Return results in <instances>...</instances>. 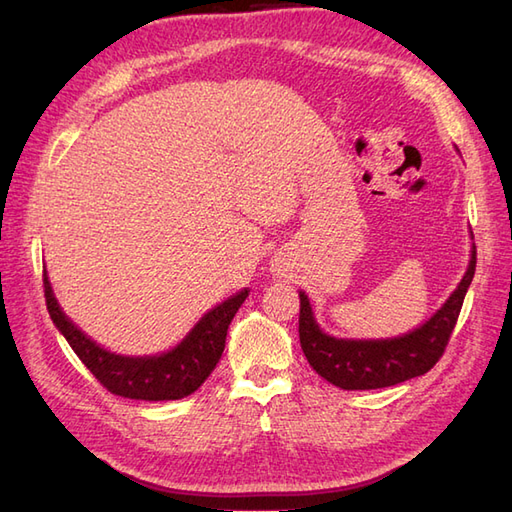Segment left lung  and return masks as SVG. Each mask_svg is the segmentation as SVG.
I'll list each match as a JSON object with an SVG mask.
<instances>
[{
    "label": "left lung",
    "instance_id": "8db88e82",
    "mask_svg": "<svg viewBox=\"0 0 512 512\" xmlns=\"http://www.w3.org/2000/svg\"><path fill=\"white\" fill-rule=\"evenodd\" d=\"M473 273L476 245L471 247L469 267L456 291L423 326L404 336L378 341L334 339L326 334L313 317L306 293L299 291V343L304 356L321 378L345 391L384 389L423 376L445 352Z\"/></svg>",
    "mask_w": 512,
    "mask_h": 512
}]
</instances>
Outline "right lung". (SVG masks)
<instances>
[{
    "mask_svg": "<svg viewBox=\"0 0 512 512\" xmlns=\"http://www.w3.org/2000/svg\"><path fill=\"white\" fill-rule=\"evenodd\" d=\"M43 286L49 317L97 382L110 393L145 402L182 400L204 384L217 367L223 347H226L230 321L249 295V291L243 289L241 293L228 297L223 304L208 310L197 321V326L186 334V339H182V343L173 347L171 352L160 356H121L99 347L82 330H78V326H73L56 302L47 273H43Z\"/></svg>",
    "mask_w": 512,
    "mask_h": 512,
    "instance_id": "right-lung-1",
    "label": "right lung"
}]
</instances>
